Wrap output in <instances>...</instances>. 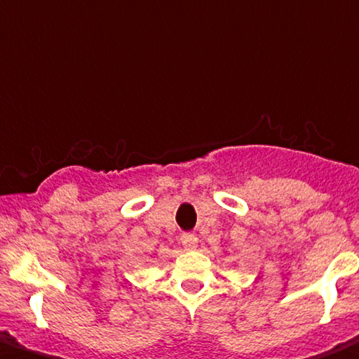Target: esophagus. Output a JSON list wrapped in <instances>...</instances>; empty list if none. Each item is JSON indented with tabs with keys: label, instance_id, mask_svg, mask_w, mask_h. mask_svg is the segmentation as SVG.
<instances>
[{
	"label": "esophagus",
	"instance_id": "34e87169",
	"mask_svg": "<svg viewBox=\"0 0 359 359\" xmlns=\"http://www.w3.org/2000/svg\"><path fill=\"white\" fill-rule=\"evenodd\" d=\"M180 241H182L183 249L185 250H194L196 247H198V238H196V234H191V232L183 234L182 238H180Z\"/></svg>",
	"mask_w": 359,
	"mask_h": 359
}]
</instances>
